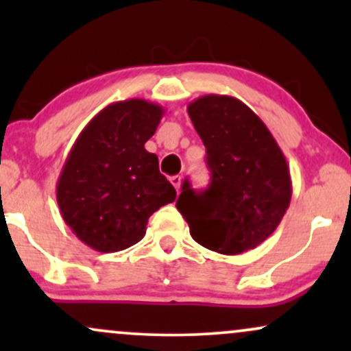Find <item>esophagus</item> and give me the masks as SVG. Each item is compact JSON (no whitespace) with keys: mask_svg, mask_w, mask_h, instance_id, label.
Returning <instances> with one entry per match:
<instances>
[{"mask_svg":"<svg viewBox=\"0 0 351 351\" xmlns=\"http://www.w3.org/2000/svg\"><path fill=\"white\" fill-rule=\"evenodd\" d=\"M171 184L173 186L176 188V191H180V188H181V183H183V178H181L180 175H175V176H171Z\"/></svg>","mask_w":351,"mask_h":351,"instance_id":"1","label":"esophagus"}]
</instances>
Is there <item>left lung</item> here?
Here are the masks:
<instances>
[{
  "instance_id": "1",
  "label": "left lung",
  "mask_w": 351,
  "mask_h": 351,
  "mask_svg": "<svg viewBox=\"0 0 351 351\" xmlns=\"http://www.w3.org/2000/svg\"><path fill=\"white\" fill-rule=\"evenodd\" d=\"M188 115L206 147L211 184L196 193L184 181L176 208L189 234L226 256L257 247L279 226L292 198L289 165L265 123L229 95L193 100Z\"/></svg>"
}]
</instances>
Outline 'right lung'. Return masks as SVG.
Segmentation results:
<instances>
[{
  "mask_svg": "<svg viewBox=\"0 0 351 351\" xmlns=\"http://www.w3.org/2000/svg\"><path fill=\"white\" fill-rule=\"evenodd\" d=\"M165 108L143 99L114 102L80 132L60 170L56 198L75 236L99 252L138 243L156 209L176 199L160 173L158 156L145 150Z\"/></svg>",
  "mask_w": 351,
  "mask_h": 351,
  "instance_id": "right-lung-1",
  "label": "right lung"
}]
</instances>
